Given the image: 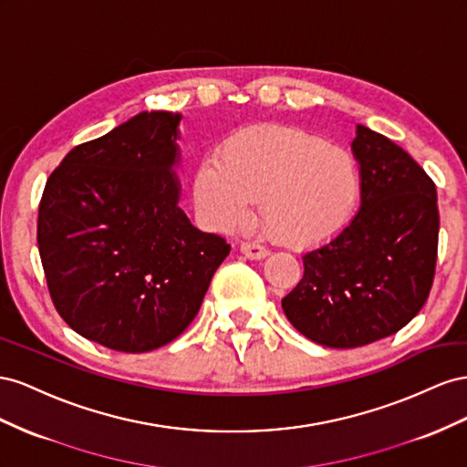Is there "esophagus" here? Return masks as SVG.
Returning <instances> with one entry per match:
<instances>
[{
  "label": "esophagus",
  "mask_w": 467,
  "mask_h": 467,
  "mask_svg": "<svg viewBox=\"0 0 467 467\" xmlns=\"http://www.w3.org/2000/svg\"><path fill=\"white\" fill-rule=\"evenodd\" d=\"M241 252L250 260H264L265 256L270 254L268 248H264V246H260L256 243H243L241 244Z\"/></svg>",
  "instance_id": "obj_1"
}]
</instances>
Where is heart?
Returning <instances> with one entry per match:
<instances>
[{
	"label": "heart",
	"mask_w": 467,
	"mask_h": 467,
	"mask_svg": "<svg viewBox=\"0 0 467 467\" xmlns=\"http://www.w3.org/2000/svg\"><path fill=\"white\" fill-rule=\"evenodd\" d=\"M358 195L359 170L352 152L296 127L238 130L193 174L195 207L211 229H241L260 202L265 231L293 248L337 236Z\"/></svg>",
	"instance_id": "b5f03b06"
}]
</instances>
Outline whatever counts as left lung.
Wrapping results in <instances>:
<instances>
[{"mask_svg":"<svg viewBox=\"0 0 467 467\" xmlns=\"http://www.w3.org/2000/svg\"><path fill=\"white\" fill-rule=\"evenodd\" d=\"M362 205L348 226L303 256L282 299L289 323L328 348L395 335L429 299L438 254L436 185L401 146L358 125Z\"/></svg>","mask_w":467,"mask_h":467,"instance_id":"obj_1","label":"left lung"}]
</instances>
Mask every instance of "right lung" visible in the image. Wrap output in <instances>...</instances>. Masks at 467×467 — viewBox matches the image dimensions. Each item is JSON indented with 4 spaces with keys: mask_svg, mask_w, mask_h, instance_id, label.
<instances>
[{
    "mask_svg": "<svg viewBox=\"0 0 467 467\" xmlns=\"http://www.w3.org/2000/svg\"><path fill=\"white\" fill-rule=\"evenodd\" d=\"M180 113L142 111L78 144L47 180L36 243L66 325L117 352L160 348L188 328L229 256L180 209Z\"/></svg>",
    "mask_w": 467,
    "mask_h": 467,
    "instance_id": "obj_1",
    "label": "right lung"
}]
</instances>
